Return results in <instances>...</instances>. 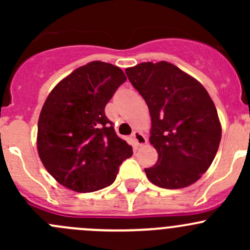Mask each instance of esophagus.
Listing matches in <instances>:
<instances>
[{
  "label": "esophagus",
  "mask_w": 250,
  "mask_h": 250,
  "mask_svg": "<svg viewBox=\"0 0 250 250\" xmlns=\"http://www.w3.org/2000/svg\"><path fill=\"white\" fill-rule=\"evenodd\" d=\"M132 139H133V141H134V144L137 146H143V145H145L146 143H147V139H146L145 135L141 134V133L138 132V130L133 132Z\"/></svg>",
  "instance_id": "obj_1"
}]
</instances>
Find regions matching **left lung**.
Here are the masks:
<instances>
[{"instance_id":"1","label":"left lung","mask_w":250,"mask_h":250,"mask_svg":"<svg viewBox=\"0 0 250 250\" xmlns=\"http://www.w3.org/2000/svg\"><path fill=\"white\" fill-rule=\"evenodd\" d=\"M128 80L147 104L150 143L158 161L146 176L163 188H183L198 180L213 162L221 125L206 88L167 62L125 69Z\"/></svg>"}]
</instances>
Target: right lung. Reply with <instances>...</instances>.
I'll list each match as a JSON object with an SVG mask.
<instances>
[{
    "label": "right lung",
    "instance_id": "obj_1",
    "mask_svg": "<svg viewBox=\"0 0 250 250\" xmlns=\"http://www.w3.org/2000/svg\"><path fill=\"white\" fill-rule=\"evenodd\" d=\"M118 66L92 62L60 81L39 118L37 150L50 175L76 192L102 190L115 181L132 146L116 134L105 106L125 82Z\"/></svg>",
    "mask_w": 250,
    "mask_h": 250
}]
</instances>
